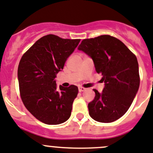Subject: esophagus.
<instances>
[{
  "label": "esophagus",
  "instance_id": "34e87169",
  "mask_svg": "<svg viewBox=\"0 0 153 153\" xmlns=\"http://www.w3.org/2000/svg\"><path fill=\"white\" fill-rule=\"evenodd\" d=\"M78 91H79V92H83L84 91H85V88H83V87H79L78 88Z\"/></svg>",
  "mask_w": 153,
  "mask_h": 153
}]
</instances>
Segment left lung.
I'll return each mask as SVG.
<instances>
[{
  "instance_id": "obj_1",
  "label": "left lung",
  "mask_w": 153,
  "mask_h": 153,
  "mask_svg": "<svg viewBox=\"0 0 153 153\" xmlns=\"http://www.w3.org/2000/svg\"><path fill=\"white\" fill-rule=\"evenodd\" d=\"M94 60L105 88L94 89L95 98L88 103L93 119L109 123L123 116L131 106L140 86L137 57L123 42L108 35L84 39L78 47Z\"/></svg>"
}]
</instances>
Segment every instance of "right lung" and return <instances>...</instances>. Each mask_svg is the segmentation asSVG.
Instances as JSON below:
<instances>
[{
    "label": "right lung",
    "instance_id": "add662e5",
    "mask_svg": "<svg viewBox=\"0 0 153 153\" xmlns=\"http://www.w3.org/2000/svg\"><path fill=\"white\" fill-rule=\"evenodd\" d=\"M80 41L45 35L21 58L18 66L21 99L28 112L43 123L59 125L71 115L78 88L70 85L58 89L55 78Z\"/></svg>",
    "mask_w": 153,
    "mask_h": 153
}]
</instances>
